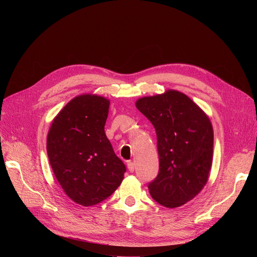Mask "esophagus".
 Here are the masks:
<instances>
[{
	"instance_id": "esophagus-1",
	"label": "esophagus",
	"mask_w": 257,
	"mask_h": 257,
	"mask_svg": "<svg viewBox=\"0 0 257 257\" xmlns=\"http://www.w3.org/2000/svg\"><path fill=\"white\" fill-rule=\"evenodd\" d=\"M127 168L130 172H134V169H136V166L132 163V161H127Z\"/></svg>"
}]
</instances>
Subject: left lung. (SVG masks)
Segmentation results:
<instances>
[{"mask_svg":"<svg viewBox=\"0 0 257 257\" xmlns=\"http://www.w3.org/2000/svg\"><path fill=\"white\" fill-rule=\"evenodd\" d=\"M138 109L155 128L159 172L148 184L152 198L168 208L195 198L208 180L213 130L208 116L186 94L167 90L144 97Z\"/></svg>","mask_w":257,"mask_h":257,"instance_id":"1","label":"left lung"}]
</instances>
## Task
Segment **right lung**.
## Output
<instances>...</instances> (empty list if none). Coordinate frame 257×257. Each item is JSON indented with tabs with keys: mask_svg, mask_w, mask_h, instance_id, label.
Returning a JSON list of instances; mask_svg holds the SVG:
<instances>
[{
	"mask_svg": "<svg viewBox=\"0 0 257 257\" xmlns=\"http://www.w3.org/2000/svg\"><path fill=\"white\" fill-rule=\"evenodd\" d=\"M109 104L96 94H81L62 108L48 133L47 152L55 177L64 193L83 206L111 196L126 172L104 131Z\"/></svg>",
	"mask_w": 257,
	"mask_h": 257,
	"instance_id": "obj_1",
	"label": "right lung"
}]
</instances>
